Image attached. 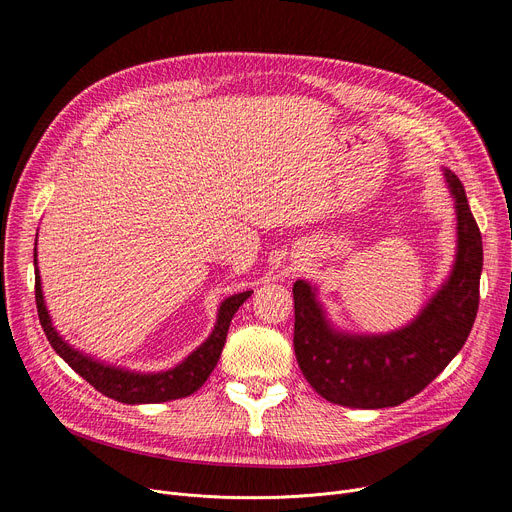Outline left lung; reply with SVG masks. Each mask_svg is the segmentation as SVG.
I'll list each match as a JSON object with an SVG mask.
<instances>
[{"instance_id":"left-lung-1","label":"left lung","mask_w":512,"mask_h":512,"mask_svg":"<svg viewBox=\"0 0 512 512\" xmlns=\"http://www.w3.org/2000/svg\"><path fill=\"white\" fill-rule=\"evenodd\" d=\"M456 209V259L448 280L409 326L380 336L338 332L305 280L292 286L294 355L313 390L334 405L384 409L419 394L461 351L479 307L481 232L465 186L444 170Z\"/></svg>"}]
</instances>
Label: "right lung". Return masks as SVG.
<instances>
[{"label": "right lung", "instance_id": "obj_1", "mask_svg": "<svg viewBox=\"0 0 512 512\" xmlns=\"http://www.w3.org/2000/svg\"><path fill=\"white\" fill-rule=\"evenodd\" d=\"M35 265H37V249H35ZM253 290L238 292L228 297L220 309H218V321H215L213 332L209 338L188 355L180 365L159 371V373H137L130 369L105 365L95 361L93 357H87L76 348H72L51 324L49 311L43 301V290H41V276L35 267V301H37V313L41 328L49 340V344L78 375L85 378L95 390L101 394L110 396L124 405H147V402H166L191 396L197 392L209 378L213 367L218 365L222 348L228 336L230 321L238 307L251 297Z\"/></svg>", "mask_w": 512, "mask_h": 512}]
</instances>
